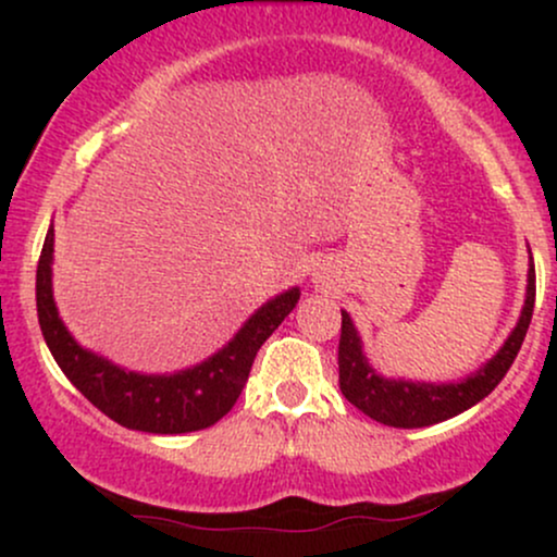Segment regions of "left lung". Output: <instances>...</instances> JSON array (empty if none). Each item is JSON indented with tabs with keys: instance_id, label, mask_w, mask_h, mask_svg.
Returning a JSON list of instances; mask_svg holds the SVG:
<instances>
[{
	"instance_id": "1",
	"label": "left lung",
	"mask_w": 557,
	"mask_h": 557,
	"mask_svg": "<svg viewBox=\"0 0 557 557\" xmlns=\"http://www.w3.org/2000/svg\"><path fill=\"white\" fill-rule=\"evenodd\" d=\"M534 259L529 264V287L527 304H523L521 319L510 337L497 350V356L487 361V367L479 369L476 374L466 376L456 385H424V382H403L385 380L369 367L361 354V341L356 335L354 322L343 311L341 345H337V367H341V389L354 403L359 411L372 417L374 421L387 426H403V430H417V426L440 424V421L458 417L466 408L476 406L479 400L500 385V380L508 374L510 363L519 356L523 337H527L529 322L534 311Z\"/></svg>"
}]
</instances>
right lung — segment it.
I'll return each mask as SVG.
<instances>
[{
	"label": "right lung",
	"instance_id": "add662e5",
	"mask_svg": "<svg viewBox=\"0 0 557 557\" xmlns=\"http://www.w3.org/2000/svg\"><path fill=\"white\" fill-rule=\"evenodd\" d=\"M52 253L54 230H49L36 270V309L44 341L67 380L101 413L138 432L183 434L216 424L246 387L259 348L296 309L300 296L298 287H293L261 306L227 343V348L203 361L201 367L170 376L133 374L88 354L70 337L52 298Z\"/></svg>",
	"mask_w": 557,
	"mask_h": 557
}]
</instances>
